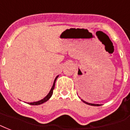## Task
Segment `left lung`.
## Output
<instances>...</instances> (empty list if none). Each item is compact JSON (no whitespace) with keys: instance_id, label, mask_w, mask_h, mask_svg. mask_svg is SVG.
<instances>
[{"instance_id":"1","label":"left lung","mask_w":130,"mask_h":130,"mask_svg":"<svg viewBox=\"0 0 130 130\" xmlns=\"http://www.w3.org/2000/svg\"><path fill=\"white\" fill-rule=\"evenodd\" d=\"M83 101V100H82ZM85 103H86V104H88V105H90V106H100V105H99V104H94V103H88V102H86V101H83Z\"/></svg>"}]
</instances>
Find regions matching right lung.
<instances>
[{
    "label": "right lung",
    "mask_w": 130,
    "mask_h": 130,
    "mask_svg": "<svg viewBox=\"0 0 130 130\" xmlns=\"http://www.w3.org/2000/svg\"><path fill=\"white\" fill-rule=\"evenodd\" d=\"M57 77H58V76L56 77V78H55V79L54 81V83H53V86H52V88H51V90L50 92H49V93L47 94V96H45L44 98L43 99H42V100H40V101H37V102H33V103H28L30 104V105L38 106V105H40V104H42V103H44V102H46V101H47L51 97V96H52L53 92V90H54V88H55V82H56V79H57Z\"/></svg>",
    "instance_id": "1"
}]
</instances>
